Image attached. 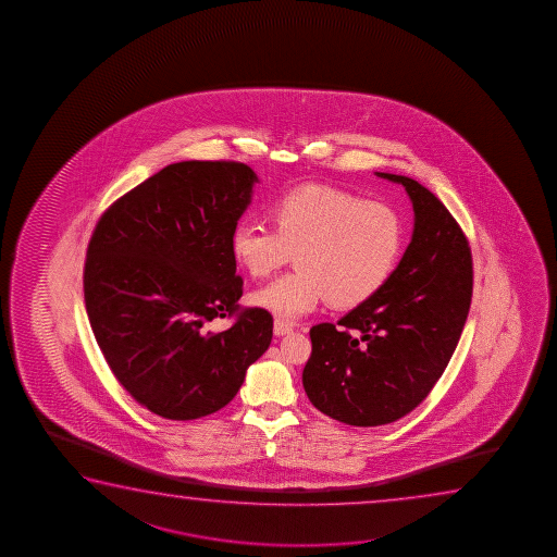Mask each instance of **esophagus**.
<instances>
[{
	"instance_id": "obj_1",
	"label": "esophagus",
	"mask_w": 557,
	"mask_h": 557,
	"mask_svg": "<svg viewBox=\"0 0 557 557\" xmlns=\"http://www.w3.org/2000/svg\"><path fill=\"white\" fill-rule=\"evenodd\" d=\"M274 333L275 336H283V335H289V333H293V325H290L289 321L285 320H277L274 321Z\"/></svg>"
}]
</instances>
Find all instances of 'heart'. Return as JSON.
I'll list each match as a JSON object with an SVG mask.
<instances>
[{"instance_id":"1","label":"heart","mask_w":557,"mask_h":557,"mask_svg":"<svg viewBox=\"0 0 557 557\" xmlns=\"http://www.w3.org/2000/svg\"><path fill=\"white\" fill-rule=\"evenodd\" d=\"M272 222L242 219L230 236L237 264L267 277L297 252L298 268L251 295L280 320H298L325 300L354 308L388 283L404 249V222L394 207L335 186L306 184L285 191Z\"/></svg>"}]
</instances>
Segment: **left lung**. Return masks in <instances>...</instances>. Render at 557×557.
<instances>
[{
  "label": "left lung",
  "mask_w": 557,
  "mask_h": 557,
  "mask_svg": "<svg viewBox=\"0 0 557 557\" xmlns=\"http://www.w3.org/2000/svg\"><path fill=\"white\" fill-rule=\"evenodd\" d=\"M401 184L414 228L388 283L336 325L310 329L302 371L315 409L350 426L396 422L426 399L449 363L472 302V252L440 199L409 176Z\"/></svg>",
  "instance_id": "left-lung-1"
}]
</instances>
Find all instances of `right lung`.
I'll return each mask as SVG.
<instances>
[{
	"mask_svg": "<svg viewBox=\"0 0 557 557\" xmlns=\"http://www.w3.org/2000/svg\"><path fill=\"white\" fill-rule=\"evenodd\" d=\"M259 183L237 161H181L108 207L87 247L84 295L123 388L169 420L228 405L272 343L264 308L239 310L232 230ZM237 315L213 334L208 323Z\"/></svg>",
	"mask_w": 557,
	"mask_h": 557,
	"instance_id": "1",
	"label": "right lung"
}]
</instances>
